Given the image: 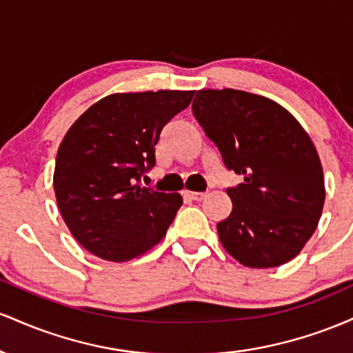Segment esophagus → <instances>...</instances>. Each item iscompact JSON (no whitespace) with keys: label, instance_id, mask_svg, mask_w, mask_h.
<instances>
[{"label":"esophagus","instance_id":"esophagus-1","mask_svg":"<svg viewBox=\"0 0 353 353\" xmlns=\"http://www.w3.org/2000/svg\"><path fill=\"white\" fill-rule=\"evenodd\" d=\"M184 197L189 201H202L205 197L204 192H192V190H184Z\"/></svg>","mask_w":353,"mask_h":353}]
</instances>
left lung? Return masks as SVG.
I'll return each instance as SVG.
<instances>
[{"instance_id": "8db88e82", "label": "left lung", "mask_w": 353, "mask_h": 353, "mask_svg": "<svg viewBox=\"0 0 353 353\" xmlns=\"http://www.w3.org/2000/svg\"><path fill=\"white\" fill-rule=\"evenodd\" d=\"M192 114L228 169L244 176L228 189L232 212L217 224L221 244L252 269L292 261L317 229L325 202L310 136L275 101L230 88L197 91Z\"/></svg>"}]
</instances>
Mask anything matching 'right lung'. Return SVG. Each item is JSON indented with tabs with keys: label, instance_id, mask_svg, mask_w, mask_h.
<instances>
[{
	"label": "right lung",
	"instance_id": "obj_1",
	"mask_svg": "<svg viewBox=\"0 0 353 353\" xmlns=\"http://www.w3.org/2000/svg\"><path fill=\"white\" fill-rule=\"evenodd\" d=\"M194 91L114 92L81 114L56 156V202L72 237L104 261L125 262L159 244L182 205L179 192L141 185L156 164L163 128Z\"/></svg>",
	"mask_w": 353,
	"mask_h": 353
}]
</instances>
